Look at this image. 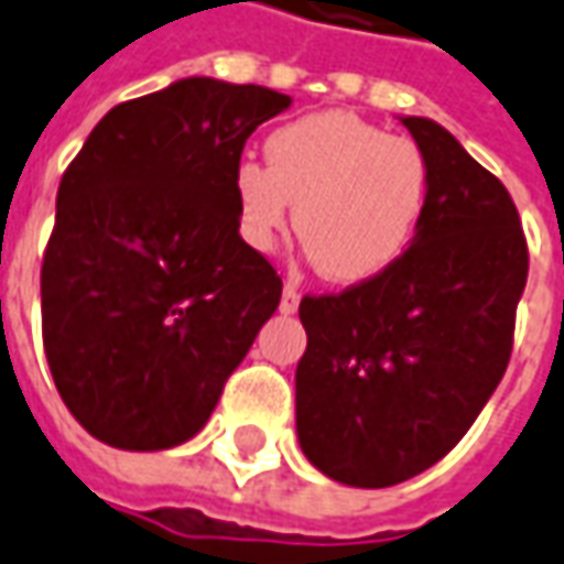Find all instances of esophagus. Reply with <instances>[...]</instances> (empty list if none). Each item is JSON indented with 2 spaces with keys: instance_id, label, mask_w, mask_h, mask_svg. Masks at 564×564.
Segmentation results:
<instances>
[{
  "instance_id": "34e87169",
  "label": "esophagus",
  "mask_w": 564,
  "mask_h": 564,
  "mask_svg": "<svg viewBox=\"0 0 564 564\" xmlns=\"http://www.w3.org/2000/svg\"><path fill=\"white\" fill-rule=\"evenodd\" d=\"M297 304H301V291L294 289V285H285V291H282V301H279V310L285 313V316H291V313H297Z\"/></svg>"
}]
</instances>
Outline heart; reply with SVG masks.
Returning a JSON list of instances; mask_svg holds the SVG:
<instances>
[{
	"label": "heart",
	"instance_id": "1",
	"mask_svg": "<svg viewBox=\"0 0 564 564\" xmlns=\"http://www.w3.org/2000/svg\"><path fill=\"white\" fill-rule=\"evenodd\" d=\"M267 167L232 170L238 232L270 251L294 232L328 282L360 285L406 254L432 198V161L406 135L347 111H316L275 127L263 142Z\"/></svg>",
	"mask_w": 564,
	"mask_h": 564
}]
</instances>
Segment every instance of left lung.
I'll return each instance as SVG.
<instances>
[{"mask_svg": "<svg viewBox=\"0 0 564 564\" xmlns=\"http://www.w3.org/2000/svg\"><path fill=\"white\" fill-rule=\"evenodd\" d=\"M400 123L434 173L406 254L341 294L301 301L297 441L347 487L400 485L459 444L509 366L528 282L506 185L441 123Z\"/></svg>", "mask_w": 564, "mask_h": 564, "instance_id": "8db88e82", "label": "left lung"}]
</instances>
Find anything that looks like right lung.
<instances>
[{
    "instance_id": "obj_1",
    "label": "right lung",
    "mask_w": 564,
    "mask_h": 564,
    "mask_svg": "<svg viewBox=\"0 0 564 564\" xmlns=\"http://www.w3.org/2000/svg\"><path fill=\"white\" fill-rule=\"evenodd\" d=\"M267 86L185 77L111 108L64 170L43 254V344L64 406L117 449L202 432L282 297L238 236L232 170L282 115Z\"/></svg>"
}]
</instances>
